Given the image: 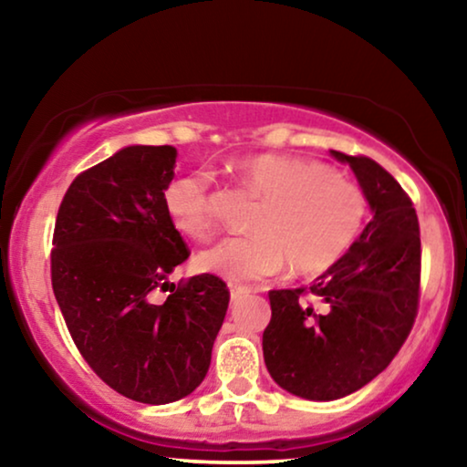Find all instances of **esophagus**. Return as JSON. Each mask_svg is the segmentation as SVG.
<instances>
[{
	"label": "esophagus",
	"mask_w": 467,
	"mask_h": 467,
	"mask_svg": "<svg viewBox=\"0 0 467 467\" xmlns=\"http://www.w3.org/2000/svg\"><path fill=\"white\" fill-rule=\"evenodd\" d=\"M229 293H232V302H238L246 296V293H251V286H244V285H235V283H229Z\"/></svg>",
	"instance_id": "34e87169"
}]
</instances>
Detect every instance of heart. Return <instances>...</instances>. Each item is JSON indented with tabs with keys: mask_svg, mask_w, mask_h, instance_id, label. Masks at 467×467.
I'll return each instance as SVG.
<instances>
[{
	"mask_svg": "<svg viewBox=\"0 0 467 467\" xmlns=\"http://www.w3.org/2000/svg\"><path fill=\"white\" fill-rule=\"evenodd\" d=\"M238 181L261 195L251 235L225 238L197 257V267L227 280L270 276L289 265L297 278L331 270L359 238L368 216L366 193L327 165L261 152L234 165ZM171 225L187 238L214 232L213 181L189 171L163 191Z\"/></svg>",
	"mask_w": 467,
	"mask_h": 467,
	"instance_id": "heart-1",
	"label": "heart"
}]
</instances>
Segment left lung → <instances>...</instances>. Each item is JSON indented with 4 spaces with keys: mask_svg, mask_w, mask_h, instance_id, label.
Listing matches in <instances>:
<instances>
[{
    "mask_svg": "<svg viewBox=\"0 0 467 467\" xmlns=\"http://www.w3.org/2000/svg\"><path fill=\"white\" fill-rule=\"evenodd\" d=\"M357 174L372 221L310 286L270 291L267 372L306 400L327 401L376 379L404 347L419 312L420 232L400 182L366 155L331 150Z\"/></svg>",
    "mask_w": 467,
    "mask_h": 467,
    "instance_id": "8db88e82",
    "label": "left lung"
}]
</instances>
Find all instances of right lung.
Returning a JSON list of instances; mask_svg holds the SVG:
<instances>
[{"label":"right lung","mask_w":467,"mask_h":467,"mask_svg":"<svg viewBox=\"0 0 467 467\" xmlns=\"http://www.w3.org/2000/svg\"><path fill=\"white\" fill-rule=\"evenodd\" d=\"M174 163V146H127L80 171L50 251L57 304L82 359L117 393L155 406L200 387L229 306L214 274L170 283L191 254L163 208Z\"/></svg>","instance_id":"obj_1"}]
</instances>
